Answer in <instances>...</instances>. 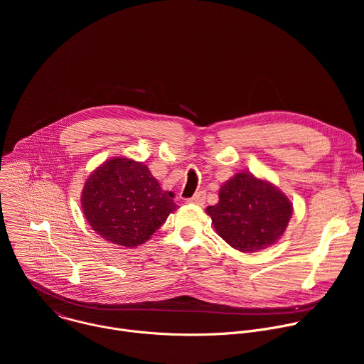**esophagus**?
Masks as SVG:
<instances>
[{"label":"esophagus","mask_w":364,"mask_h":364,"mask_svg":"<svg viewBox=\"0 0 364 364\" xmlns=\"http://www.w3.org/2000/svg\"><path fill=\"white\" fill-rule=\"evenodd\" d=\"M204 201H205V193L204 191H197L191 198H188V203L198 204V205H203Z\"/></svg>","instance_id":"34e87169"}]
</instances>
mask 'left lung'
<instances>
[{
	"label": "left lung",
	"mask_w": 364,
	"mask_h": 364,
	"mask_svg": "<svg viewBox=\"0 0 364 364\" xmlns=\"http://www.w3.org/2000/svg\"><path fill=\"white\" fill-rule=\"evenodd\" d=\"M232 247L252 253L269 247L285 232L292 203L272 184L239 173L220 187L219 203L205 209Z\"/></svg>",
	"instance_id": "left-lung-1"
}]
</instances>
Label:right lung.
Wrapping results in <instances>:
<instances>
[{
  "label": "right lung",
  "mask_w": 364,
  "mask_h": 364,
  "mask_svg": "<svg viewBox=\"0 0 364 364\" xmlns=\"http://www.w3.org/2000/svg\"><path fill=\"white\" fill-rule=\"evenodd\" d=\"M146 166L112 159L87 178L82 209L92 229L115 245L135 247L151 237L177 209Z\"/></svg>",
  "instance_id": "right-lung-1"
}]
</instances>
